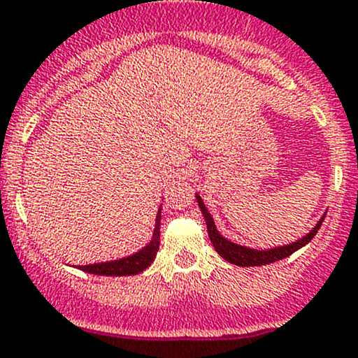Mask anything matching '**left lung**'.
<instances>
[{"instance_id":"obj_1","label":"left lung","mask_w":358,"mask_h":358,"mask_svg":"<svg viewBox=\"0 0 358 358\" xmlns=\"http://www.w3.org/2000/svg\"><path fill=\"white\" fill-rule=\"evenodd\" d=\"M196 199H197V204H199L202 216H204L206 220V225H208V236H209V241L213 243V248L216 249V252H218L223 259H227V262L234 263V265L237 266H262V265H268V263L287 258V256H291L292 252L298 251L299 248L306 246V244L315 237V234L319 232L320 225H322L324 218H326V215H324L322 218L317 222V225L313 227L305 237L296 241V243L286 244V246L272 248V249H262V251H259V249L241 246V244H236L232 243V241L225 239V237L216 230L215 220H213L211 213L208 211L206 204L202 202L199 194H196Z\"/></svg>"}]
</instances>
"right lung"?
I'll use <instances>...</instances> for the list:
<instances>
[{
    "label": "right lung",
    "mask_w": 358,
    "mask_h": 358,
    "mask_svg": "<svg viewBox=\"0 0 358 358\" xmlns=\"http://www.w3.org/2000/svg\"><path fill=\"white\" fill-rule=\"evenodd\" d=\"M159 227H161V208H159L156 216V227H154V234L150 243L140 251L133 252V255L124 256V258L112 259V262L93 263V265H81L78 266L79 270L88 273H95V275H107V277H121V275H136V273L143 272L150 263L154 262L159 249Z\"/></svg>",
    "instance_id": "add662e5"
}]
</instances>
